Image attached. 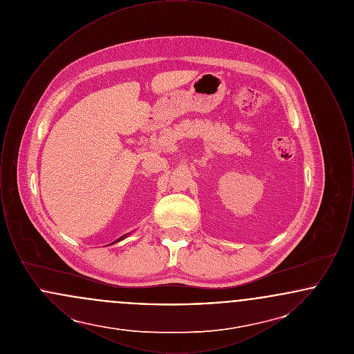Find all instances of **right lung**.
Wrapping results in <instances>:
<instances>
[{"mask_svg":"<svg viewBox=\"0 0 354 354\" xmlns=\"http://www.w3.org/2000/svg\"><path fill=\"white\" fill-rule=\"evenodd\" d=\"M123 237H124V236H122V237H120V239H118V240H122V239H123ZM118 240H117V241H118Z\"/></svg>","mask_w":354,"mask_h":354,"instance_id":"right-lung-1","label":"right lung"}]
</instances>
